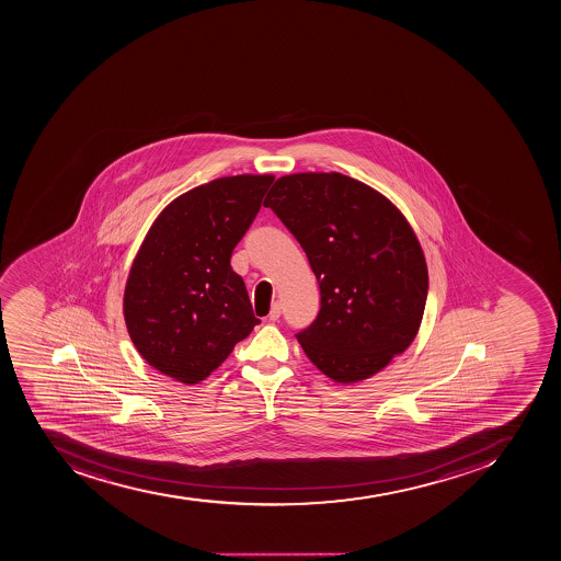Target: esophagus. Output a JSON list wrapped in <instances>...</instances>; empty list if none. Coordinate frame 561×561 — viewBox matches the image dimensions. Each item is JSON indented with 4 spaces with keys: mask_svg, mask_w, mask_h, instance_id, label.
<instances>
[{
    "mask_svg": "<svg viewBox=\"0 0 561 561\" xmlns=\"http://www.w3.org/2000/svg\"><path fill=\"white\" fill-rule=\"evenodd\" d=\"M279 316H282V305L276 301L274 302L273 308H271V313H268V321H278Z\"/></svg>",
    "mask_w": 561,
    "mask_h": 561,
    "instance_id": "esophagus-1",
    "label": "esophagus"
}]
</instances>
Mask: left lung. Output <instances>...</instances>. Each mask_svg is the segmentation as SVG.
<instances>
[{
	"label": "left lung",
	"instance_id": "left-lung-1",
	"mask_svg": "<svg viewBox=\"0 0 561 561\" xmlns=\"http://www.w3.org/2000/svg\"><path fill=\"white\" fill-rule=\"evenodd\" d=\"M263 206L298 239L321 288L318 319L296 333L302 352L337 383L363 382L405 352L425 310V254L402 211L339 172L274 183Z\"/></svg>",
	"mask_w": 561,
	"mask_h": 561
}]
</instances>
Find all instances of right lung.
<instances>
[{"label":"right lung","instance_id":"right-lung-1","mask_svg":"<svg viewBox=\"0 0 561 561\" xmlns=\"http://www.w3.org/2000/svg\"><path fill=\"white\" fill-rule=\"evenodd\" d=\"M274 175H231L179 195L158 215L125 283L130 341L150 366L194 386L259 324L231 253Z\"/></svg>","mask_w":561,"mask_h":561}]
</instances>
